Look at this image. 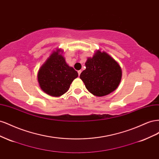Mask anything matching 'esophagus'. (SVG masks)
Masks as SVG:
<instances>
[{
  "instance_id": "34e87169",
  "label": "esophagus",
  "mask_w": 159,
  "mask_h": 159,
  "mask_svg": "<svg viewBox=\"0 0 159 159\" xmlns=\"http://www.w3.org/2000/svg\"><path fill=\"white\" fill-rule=\"evenodd\" d=\"M78 72V75H80V74H81V70H79Z\"/></svg>"
}]
</instances>
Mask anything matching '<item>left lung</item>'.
Here are the masks:
<instances>
[{
  "label": "left lung",
  "instance_id": "1",
  "mask_svg": "<svg viewBox=\"0 0 159 159\" xmlns=\"http://www.w3.org/2000/svg\"><path fill=\"white\" fill-rule=\"evenodd\" d=\"M86 68L80 78L91 93L107 95L116 89L121 82L122 70L118 62L107 52L98 50L85 63Z\"/></svg>",
  "mask_w": 159,
  "mask_h": 159
}]
</instances>
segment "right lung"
<instances>
[{
    "label": "right lung",
    "mask_w": 159,
    "mask_h": 159,
    "mask_svg": "<svg viewBox=\"0 0 159 159\" xmlns=\"http://www.w3.org/2000/svg\"><path fill=\"white\" fill-rule=\"evenodd\" d=\"M60 48L53 51L38 71L41 89L52 97H60L66 93L78 76V72L66 63Z\"/></svg>",
    "instance_id": "obj_1"
}]
</instances>
